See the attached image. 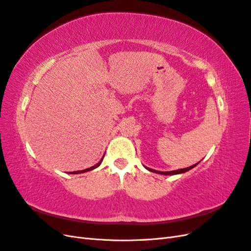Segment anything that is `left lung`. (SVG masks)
<instances>
[{
    "label": "left lung",
    "mask_w": 251,
    "mask_h": 251,
    "mask_svg": "<svg viewBox=\"0 0 251 251\" xmlns=\"http://www.w3.org/2000/svg\"><path fill=\"white\" fill-rule=\"evenodd\" d=\"M198 164L196 163L192 166H188V168H185V169H181V170H177V171H172V172H159V171H155V170H151V169H149V168H146L147 170H149L150 172H153V173H158V174H161V175H177V174H182V173H185L189 170H192L193 168H195V166Z\"/></svg>",
    "instance_id": "8db88e82"
}]
</instances>
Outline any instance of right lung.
<instances>
[{
  "label": "right lung",
  "mask_w": 251,
  "mask_h": 251,
  "mask_svg": "<svg viewBox=\"0 0 251 251\" xmlns=\"http://www.w3.org/2000/svg\"><path fill=\"white\" fill-rule=\"evenodd\" d=\"M102 160H103V158H101V160H100V162H98L97 164H95L94 166H91V168H89V169H86V170H82V171H77V172H73V173H70V174H80V173H86V172H89V171H92V170H94V169L98 168V166H100V165L101 164Z\"/></svg>",
  "instance_id": "add662e5"
}]
</instances>
